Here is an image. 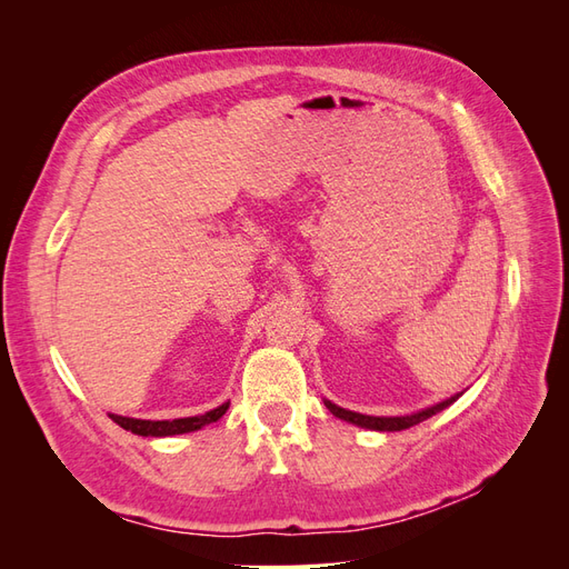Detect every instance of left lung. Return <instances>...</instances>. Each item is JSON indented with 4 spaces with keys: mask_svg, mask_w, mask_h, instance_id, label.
I'll return each instance as SVG.
<instances>
[{
    "mask_svg": "<svg viewBox=\"0 0 569 569\" xmlns=\"http://www.w3.org/2000/svg\"><path fill=\"white\" fill-rule=\"evenodd\" d=\"M460 396H462V391L456 393V396H451V399H446V401L437 403V406H429V408H422V410H418V412H410V416H363V412L347 410V408H341V406H337V403H332V401H327V399H325V406L330 408V412H332L335 418L347 420V422H351V425H356V427L375 429V432H401V429H408V427H412V425H420L422 420L437 416V412H441L443 408H449L453 401H458Z\"/></svg>",
    "mask_w": 569,
    "mask_h": 569,
    "instance_id": "8db88e82",
    "label": "left lung"
}]
</instances>
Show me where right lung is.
I'll use <instances>...</instances> for the list:
<instances>
[{"instance_id": "1", "label": "right lung", "mask_w": 569, "mask_h": 569, "mask_svg": "<svg viewBox=\"0 0 569 569\" xmlns=\"http://www.w3.org/2000/svg\"><path fill=\"white\" fill-rule=\"evenodd\" d=\"M230 408V401L222 406L203 412V416L194 418H178V420H140V418H126V416H116V412H109V418L120 425L132 435L140 437H173V435H187V432H197V429L211 425L226 416V410Z\"/></svg>"}]
</instances>
